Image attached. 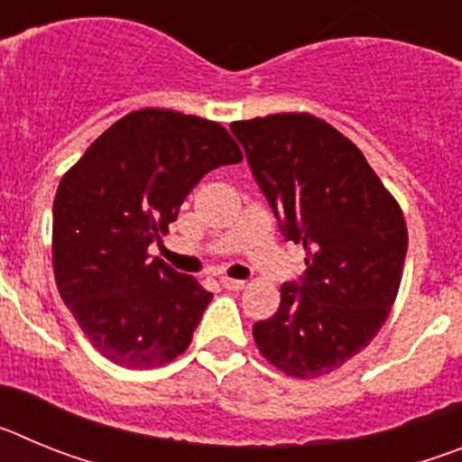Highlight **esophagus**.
<instances>
[{
	"label": "esophagus",
	"instance_id": "34e87169",
	"mask_svg": "<svg viewBox=\"0 0 462 462\" xmlns=\"http://www.w3.org/2000/svg\"><path fill=\"white\" fill-rule=\"evenodd\" d=\"M222 287L228 289V291H240V289H245V282L243 280H234V277H222Z\"/></svg>",
	"mask_w": 462,
	"mask_h": 462
}]
</instances>
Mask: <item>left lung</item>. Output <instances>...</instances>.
Returning <instances> with one entry per match:
<instances>
[{
  "instance_id": "1",
  "label": "left lung",
  "mask_w": 462,
  "mask_h": 462,
  "mask_svg": "<svg viewBox=\"0 0 462 462\" xmlns=\"http://www.w3.org/2000/svg\"><path fill=\"white\" fill-rule=\"evenodd\" d=\"M231 132L308 266L300 284H282L280 308L252 336L280 373L324 377L389 317L405 266V215L361 150L321 117L277 113L234 122Z\"/></svg>"
}]
</instances>
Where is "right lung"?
<instances>
[{
	"label": "right lung",
	"instance_id": "obj_1",
	"mask_svg": "<svg viewBox=\"0 0 462 462\" xmlns=\"http://www.w3.org/2000/svg\"><path fill=\"white\" fill-rule=\"evenodd\" d=\"M243 159L222 125L166 108L126 113L62 175L52 203L57 289L101 356L129 370L187 352L212 293L148 247L208 171Z\"/></svg>",
	"mask_w": 462,
	"mask_h": 462
}]
</instances>
